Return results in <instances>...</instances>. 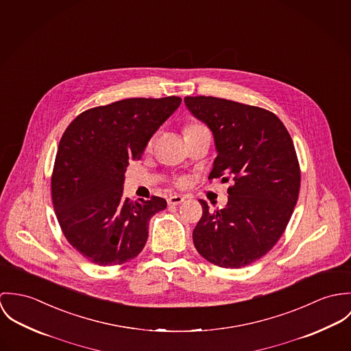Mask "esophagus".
Here are the masks:
<instances>
[{
	"label": "esophagus",
	"mask_w": 351,
	"mask_h": 351,
	"mask_svg": "<svg viewBox=\"0 0 351 351\" xmlns=\"http://www.w3.org/2000/svg\"><path fill=\"white\" fill-rule=\"evenodd\" d=\"M167 202H168L169 206H178L182 202H184V196H182V195H172V196H169L167 199Z\"/></svg>",
	"instance_id": "esophagus-1"
}]
</instances>
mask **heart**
I'll use <instances>...</instances> for the list:
<instances>
[{"label": "heart", "instance_id": "obj_1", "mask_svg": "<svg viewBox=\"0 0 351 351\" xmlns=\"http://www.w3.org/2000/svg\"><path fill=\"white\" fill-rule=\"evenodd\" d=\"M200 125H202V123H197V122H193V123H189V125H186V126H184L183 132H184V130H190V129H194V128H196V126H200ZM151 144H152V141L149 143V145H151ZM180 183H182V182H180Z\"/></svg>", "mask_w": 351, "mask_h": 351}]
</instances>
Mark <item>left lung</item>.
Returning a JSON list of instances; mask_svg holds the SVG:
<instances>
[{
	"mask_svg": "<svg viewBox=\"0 0 351 351\" xmlns=\"http://www.w3.org/2000/svg\"><path fill=\"white\" fill-rule=\"evenodd\" d=\"M189 110L211 129L218 156L210 180H233L225 208L204 200L193 239L221 268H242L265 256L285 232L300 190L293 141L272 112L215 97H186Z\"/></svg>",
	"mask_w": 351,
	"mask_h": 351,
	"instance_id": "1",
	"label": "left lung"
}]
</instances>
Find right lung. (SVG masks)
I'll use <instances>...</instances> for the list:
<instances>
[{
	"mask_svg": "<svg viewBox=\"0 0 351 351\" xmlns=\"http://www.w3.org/2000/svg\"><path fill=\"white\" fill-rule=\"evenodd\" d=\"M180 102L173 95L128 98L84 110L64 130L51 176L52 204L66 239L90 263L121 265L144 249L148 222L167 202L123 199V173Z\"/></svg>",
	"mask_w": 351,
	"mask_h": 351,
	"instance_id": "obj_1",
	"label": "right lung"
}]
</instances>
